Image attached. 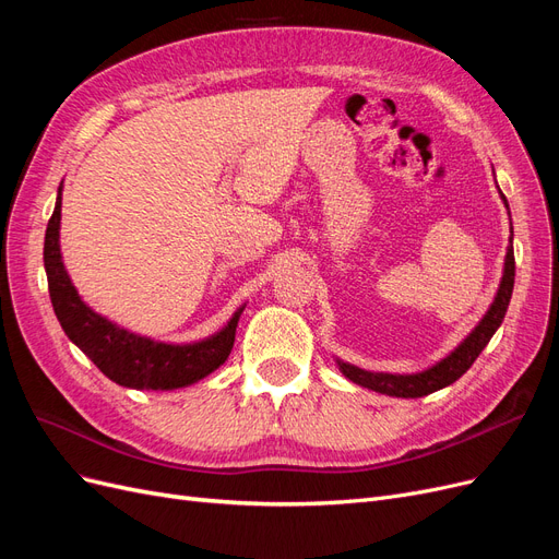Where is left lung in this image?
Returning a JSON list of instances; mask_svg holds the SVG:
<instances>
[{"label": "left lung", "mask_w": 559, "mask_h": 559, "mask_svg": "<svg viewBox=\"0 0 559 559\" xmlns=\"http://www.w3.org/2000/svg\"><path fill=\"white\" fill-rule=\"evenodd\" d=\"M502 201L509 207L504 194H502ZM513 280H515V259H513V245H509L502 282H499L497 296L488 307V312L478 321L476 329L460 342L447 358H441L437 365H432V368L416 374H389V372H368V370L356 368V365L337 360L342 374L349 381L358 383V386H365L383 395H393V397H423L439 389L451 386L453 381H457L472 368V362L478 358L480 352L486 349V344L490 342L495 331L502 325L511 294H513Z\"/></svg>", "instance_id": "obj_1"}]
</instances>
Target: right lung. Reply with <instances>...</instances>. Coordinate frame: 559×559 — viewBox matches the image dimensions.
<instances>
[{
	"label": "right lung",
	"instance_id": "right-lung-1",
	"mask_svg": "<svg viewBox=\"0 0 559 559\" xmlns=\"http://www.w3.org/2000/svg\"><path fill=\"white\" fill-rule=\"evenodd\" d=\"M60 219H62V185L57 191L52 217L46 228L44 265L48 292L57 321L67 337L99 368L110 381L136 391H173L197 383L215 372L234 349L236 325L245 310L215 335L191 344H166L131 333L122 325L96 314L75 292L60 254Z\"/></svg>",
	"mask_w": 559,
	"mask_h": 559
}]
</instances>
